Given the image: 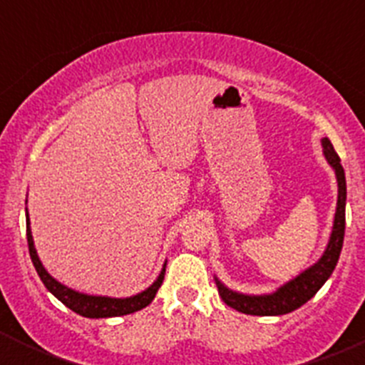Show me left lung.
Segmentation results:
<instances>
[{
	"mask_svg": "<svg viewBox=\"0 0 365 365\" xmlns=\"http://www.w3.org/2000/svg\"><path fill=\"white\" fill-rule=\"evenodd\" d=\"M322 146H324V155L327 163L334 168L338 179V202H336V214H334L333 234L329 240L327 248H325L324 256L320 257L318 263L302 272L296 279L283 285L282 289L267 296H247L234 292L222 285L219 279H215L219 289V296L222 302L227 303L228 307L235 311L245 312V314L254 316H279L287 312L296 311L302 307L303 303H307L316 292L320 291L322 285L329 279L333 274L334 267L338 263V257L341 252V245H344V234H346V173L341 168L340 157L334 151L333 144L329 138H322Z\"/></svg>",
	"mask_w": 365,
	"mask_h": 365,
	"instance_id": "obj_1",
	"label": "left lung"
}]
</instances>
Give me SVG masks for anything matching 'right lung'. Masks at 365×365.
<instances>
[{
	"mask_svg": "<svg viewBox=\"0 0 365 365\" xmlns=\"http://www.w3.org/2000/svg\"><path fill=\"white\" fill-rule=\"evenodd\" d=\"M27 243H29V254H31V259L34 263V269H36L38 276L43 282V285L56 296L60 302L69 307L71 311H74L76 314L86 316V318H111V316H124L131 314V312H137L140 309L148 307L151 302H153L155 294L159 291V287L163 285L164 272L166 269H163V272L159 274V278L150 289H146L144 292L137 296H131V298H106V296H87L80 294L76 291H71L66 285L58 283L56 279L51 276L47 270L41 265L40 257L36 254V248H34V241H32L31 227H29V217H27ZM166 267V265H164Z\"/></svg>",
	"mask_w": 365,
	"mask_h": 365,
	"instance_id": "1",
	"label": "right lung"
}]
</instances>
